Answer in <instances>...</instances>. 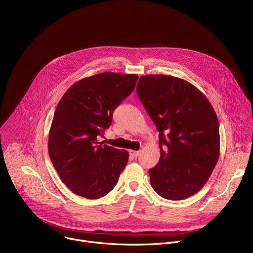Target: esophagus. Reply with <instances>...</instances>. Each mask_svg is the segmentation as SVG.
<instances>
[{"label":"esophagus","instance_id":"obj_1","mask_svg":"<svg viewBox=\"0 0 253 253\" xmlns=\"http://www.w3.org/2000/svg\"><path fill=\"white\" fill-rule=\"evenodd\" d=\"M129 154L132 156V157H138L140 152L139 151H134V150H129Z\"/></svg>","mask_w":253,"mask_h":253}]
</instances>
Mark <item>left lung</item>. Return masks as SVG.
I'll return each instance as SVG.
<instances>
[{
  "label": "left lung",
  "instance_id": "8db88e82",
  "mask_svg": "<svg viewBox=\"0 0 253 253\" xmlns=\"http://www.w3.org/2000/svg\"><path fill=\"white\" fill-rule=\"evenodd\" d=\"M136 93L159 131L160 158L148 170L152 188L173 201L193 196L218 160L215 112L198 88L170 75L141 76Z\"/></svg>",
  "mask_w": 253,
  "mask_h": 253
}]
</instances>
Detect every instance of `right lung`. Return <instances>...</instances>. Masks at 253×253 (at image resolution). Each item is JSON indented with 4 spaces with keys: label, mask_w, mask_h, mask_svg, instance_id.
<instances>
[{
    "label": "right lung",
    "mask_w": 253,
    "mask_h": 253,
    "mask_svg": "<svg viewBox=\"0 0 253 253\" xmlns=\"http://www.w3.org/2000/svg\"><path fill=\"white\" fill-rule=\"evenodd\" d=\"M137 79V74L100 73L73 84L59 101L48 153L60 179L76 195L99 199L117 185L128 153L98 137L110 127L114 110L131 94Z\"/></svg>",
    "instance_id": "obj_1"
}]
</instances>
